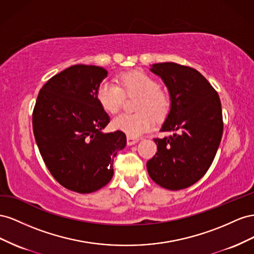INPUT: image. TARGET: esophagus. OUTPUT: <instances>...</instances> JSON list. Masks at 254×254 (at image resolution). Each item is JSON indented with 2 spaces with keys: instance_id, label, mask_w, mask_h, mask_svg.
<instances>
[{
  "instance_id": "34e87169",
  "label": "esophagus",
  "mask_w": 254,
  "mask_h": 254,
  "mask_svg": "<svg viewBox=\"0 0 254 254\" xmlns=\"http://www.w3.org/2000/svg\"><path fill=\"white\" fill-rule=\"evenodd\" d=\"M138 140H139L138 138H134V137H129V136L127 137V143L128 144V146H132V144H135Z\"/></svg>"
}]
</instances>
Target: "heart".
<instances>
[{"mask_svg":"<svg viewBox=\"0 0 254 254\" xmlns=\"http://www.w3.org/2000/svg\"><path fill=\"white\" fill-rule=\"evenodd\" d=\"M139 96L134 114H122L113 120V127L129 137H139L153 127L154 118L162 121L167 117L171 101L161 90V84L144 72H127L119 76V85L104 81L98 86L97 99L108 114H116L125 102L126 96Z\"/></svg>","mask_w":254,"mask_h":254,"instance_id":"heart-1","label":"heart"}]
</instances>
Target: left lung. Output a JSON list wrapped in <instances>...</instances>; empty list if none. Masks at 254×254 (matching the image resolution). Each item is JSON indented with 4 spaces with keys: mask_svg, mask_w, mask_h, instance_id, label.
Masks as SVG:
<instances>
[{
    "mask_svg": "<svg viewBox=\"0 0 254 254\" xmlns=\"http://www.w3.org/2000/svg\"><path fill=\"white\" fill-rule=\"evenodd\" d=\"M170 93V112L154 138L156 154L147 163L150 178L166 190H184L203 177L214 161L222 137L218 93L199 71L176 63L152 64Z\"/></svg>",
    "mask_w": 254,
    "mask_h": 254,
    "instance_id": "1",
    "label": "left lung"
}]
</instances>
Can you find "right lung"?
Masks as SVG:
<instances>
[{
    "instance_id": "obj_1",
    "label": "right lung",
    "mask_w": 254,
    "mask_h": 254,
    "mask_svg": "<svg viewBox=\"0 0 254 254\" xmlns=\"http://www.w3.org/2000/svg\"><path fill=\"white\" fill-rule=\"evenodd\" d=\"M106 76L101 67L71 66L42 86L33 111L43 162L57 182L78 193L110 182L114 158L127 144L123 132H102L111 120L98 102L97 89Z\"/></svg>"
}]
</instances>
